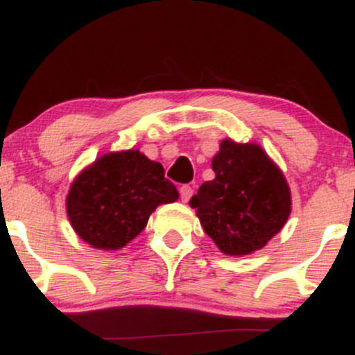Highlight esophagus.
Instances as JSON below:
<instances>
[{
  "label": "esophagus",
  "instance_id": "1",
  "mask_svg": "<svg viewBox=\"0 0 355 355\" xmlns=\"http://www.w3.org/2000/svg\"><path fill=\"white\" fill-rule=\"evenodd\" d=\"M191 195H193V189H191L190 185H182L180 187V198L182 202H189L191 198Z\"/></svg>",
  "mask_w": 355,
  "mask_h": 355
}]
</instances>
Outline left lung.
<instances>
[{
  "instance_id": "obj_1",
  "label": "left lung",
  "mask_w": 355,
  "mask_h": 355,
  "mask_svg": "<svg viewBox=\"0 0 355 355\" xmlns=\"http://www.w3.org/2000/svg\"><path fill=\"white\" fill-rule=\"evenodd\" d=\"M215 178L202 183L190 205L223 254L247 255L279 234L291 215V190L259 145L220 144Z\"/></svg>"
}]
</instances>
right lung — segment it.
<instances>
[{
  "instance_id": "right-lung-1",
  "label": "right lung",
  "mask_w": 355,
  "mask_h": 355,
  "mask_svg": "<svg viewBox=\"0 0 355 355\" xmlns=\"http://www.w3.org/2000/svg\"><path fill=\"white\" fill-rule=\"evenodd\" d=\"M178 191L158 162L138 150L108 153L78 175L67 197L73 229L101 250L125 247L145 229L160 203H172Z\"/></svg>"
}]
</instances>
